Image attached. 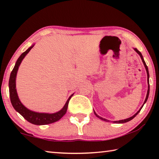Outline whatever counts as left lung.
Segmentation results:
<instances>
[{
    "label": "left lung",
    "instance_id": "left-lung-1",
    "mask_svg": "<svg viewBox=\"0 0 159 159\" xmlns=\"http://www.w3.org/2000/svg\"><path fill=\"white\" fill-rule=\"evenodd\" d=\"M134 50L136 51L137 52H138L139 55V56H140V57H141V59H142V62H143V64H144V67H145V69H146V71H147V81H148V90H147V97H146V99H145V100H144V104H143V105L142 106V107L140 109H139V111L136 113L134 115H133V116H131V117H130V118H126V119H124V120H118V121H114V123H126V122H128V121H130V120H131L132 119H133V118H134V117L136 116L138 114V113L140 111V110L142 109V107H143V106H144V104L146 103V102H147V99H148V98H149V70H148V67H147V64H146V63H145V61H144V58H143V57H142V53L139 52V51L137 49V48H134ZM94 114H95V115L98 118H100L101 120H104V121H107V122H109V120H107V119H105V118H102V117H100V116H99L96 114V113L94 111Z\"/></svg>",
    "mask_w": 159,
    "mask_h": 159
}]
</instances>
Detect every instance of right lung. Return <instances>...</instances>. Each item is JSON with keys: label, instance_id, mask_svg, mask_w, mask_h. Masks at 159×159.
Returning <instances> with one entry per match:
<instances>
[{"label": "right lung", "instance_id": "1", "mask_svg": "<svg viewBox=\"0 0 159 159\" xmlns=\"http://www.w3.org/2000/svg\"><path fill=\"white\" fill-rule=\"evenodd\" d=\"M34 45L28 48L25 52H23L20 56V57L18 58V60L16 61L14 69H12L11 74H10L9 80V92L10 101H11L12 107H14V109L16 111L20 113V114L29 123L38 125H47L57 121V120H60V118L66 114L69 100L73 95L69 97V98L67 99L65 105L64 106L63 108L61 109L60 111L54 113V114L35 112L33 111H31V110L28 109L27 108H26V107L21 104L20 99L18 98L17 90H16V76H17V73L19 66H20L21 61L23 60V59L25 58V56L27 55L28 52L31 50V48L34 47Z\"/></svg>", "mask_w": 159, "mask_h": 159}]
</instances>
